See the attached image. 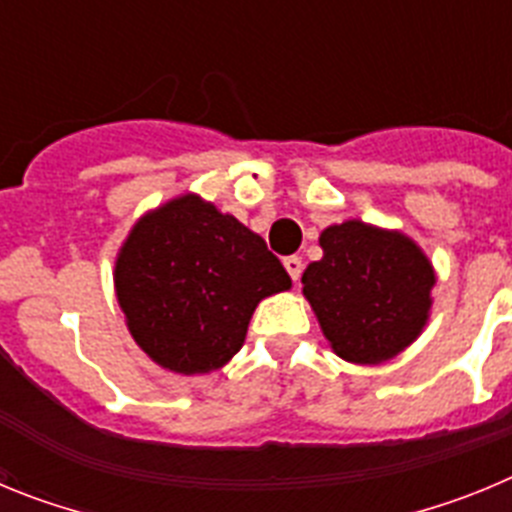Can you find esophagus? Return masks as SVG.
Returning a JSON list of instances; mask_svg holds the SVG:
<instances>
[{
    "instance_id": "obj_1",
    "label": "esophagus",
    "mask_w": 512,
    "mask_h": 512,
    "mask_svg": "<svg viewBox=\"0 0 512 512\" xmlns=\"http://www.w3.org/2000/svg\"><path fill=\"white\" fill-rule=\"evenodd\" d=\"M284 269H287V274L292 279H300V274H302V259L300 256H287V259H284Z\"/></svg>"
}]
</instances>
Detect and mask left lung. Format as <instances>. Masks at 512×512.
Returning <instances> with one entry per match:
<instances>
[{
    "label": "left lung",
    "mask_w": 512,
    "mask_h": 512,
    "mask_svg": "<svg viewBox=\"0 0 512 512\" xmlns=\"http://www.w3.org/2000/svg\"><path fill=\"white\" fill-rule=\"evenodd\" d=\"M323 259L302 274L330 348L351 364H384L402 354L431 318L436 271L402 230L346 220L320 233Z\"/></svg>",
    "instance_id": "1"
}]
</instances>
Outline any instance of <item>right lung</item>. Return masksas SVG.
I'll return each instance as SVG.
<instances>
[{"label": "right lung", "mask_w": 512, "mask_h": 512, "mask_svg": "<svg viewBox=\"0 0 512 512\" xmlns=\"http://www.w3.org/2000/svg\"><path fill=\"white\" fill-rule=\"evenodd\" d=\"M292 279L264 238L187 192L146 212L115 259V295L130 336L161 369H223L264 297Z\"/></svg>", "instance_id": "obj_1"}]
</instances>
